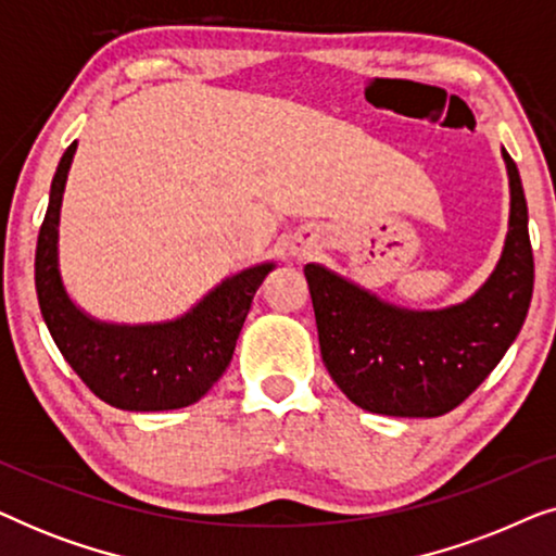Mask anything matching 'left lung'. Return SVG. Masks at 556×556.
I'll return each mask as SVG.
<instances>
[{"label":"left lung","instance_id":"8db88e82","mask_svg":"<svg viewBox=\"0 0 556 556\" xmlns=\"http://www.w3.org/2000/svg\"><path fill=\"white\" fill-rule=\"evenodd\" d=\"M511 217L504 255L481 291L445 311H405L306 265L326 369L354 405L392 417H438L478 390L519 337L534 291L521 177L504 149Z\"/></svg>","mask_w":556,"mask_h":556}]
</instances>
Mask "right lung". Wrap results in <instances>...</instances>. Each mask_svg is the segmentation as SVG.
Listing matches in <instances>:
<instances>
[{
    "label": "right lung",
    "instance_id": "1",
    "mask_svg": "<svg viewBox=\"0 0 556 556\" xmlns=\"http://www.w3.org/2000/svg\"><path fill=\"white\" fill-rule=\"evenodd\" d=\"M75 141L60 159L37 235L35 288L52 341L90 392L131 413L179 409L207 394L232 359L253 295L273 263L227 278L187 316L156 326L101 324L75 308L58 273L60 202Z\"/></svg>",
    "mask_w": 556,
    "mask_h": 556
}]
</instances>
